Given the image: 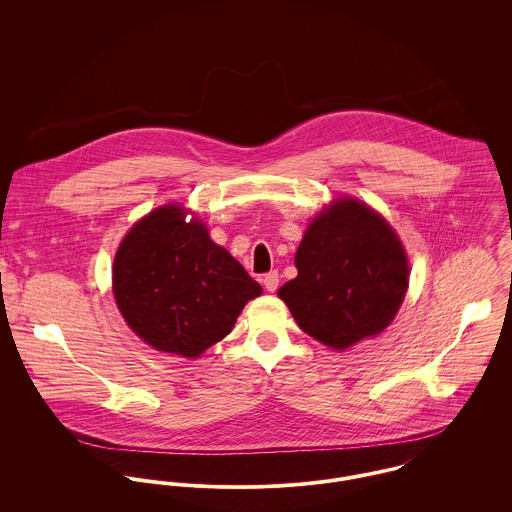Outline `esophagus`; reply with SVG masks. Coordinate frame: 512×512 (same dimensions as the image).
<instances>
[{
	"instance_id": "1",
	"label": "esophagus",
	"mask_w": 512,
	"mask_h": 512,
	"mask_svg": "<svg viewBox=\"0 0 512 512\" xmlns=\"http://www.w3.org/2000/svg\"><path fill=\"white\" fill-rule=\"evenodd\" d=\"M264 288L268 290V292H276L278 290V284H280V276H278V272H270V274H266L264 276Z\"/></svg>"
}]
</instances>
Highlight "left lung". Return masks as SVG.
<instances>
[{"instance_id": "left-lung-1", "label": "left lung", "mask_w": 512, "mask_h": 512, "mask_svg": "<svg viewBox=\"0 0 512 512\" xmlns=\"http://www.w3.org/2000/svg\"><path fill=\"white\" fill-rule=\"evenodd\" d=\"M297 276L278 295L295 323L343 351L382 333L408 290V256L394 228L359 199H337L307 226Z\"/></svg>"}]
</instances>
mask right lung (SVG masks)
Masks as SVG:
<instances>
[{"instance_id": "obj_1", "label": "right lung", "mask_w": 512, "mask_h": 512, "mask_svg": "<svg viewBox=\"0 0 512 512\" xmlns=\"http://www.w3.org/2000/svg\"><path fill=\"white\" fill-rule=\"evenodd\" d=\"M163 205L120 242L112 292L130 329L157 351L197 359L224 339L262 288L201 220Z\"/></svg>"}]
</instances>
